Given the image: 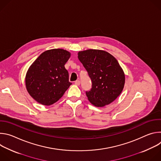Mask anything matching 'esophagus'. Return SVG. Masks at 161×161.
I'll return each mask as SVG.
<instances>
[{"label":"esophagus","instance_id":"34e87169","mask_svg":"<svg viewBox=\"0 0 161 161\" xmlns=\"http://www.w3.org/2000/svg\"><path fill=\"white\" fill-rule=\"evenodd\" d=\"M75 84L76 85H80V80H76V81H75Z\"/></svg>","mask_w":161,"mask_h":161}]
</instances>
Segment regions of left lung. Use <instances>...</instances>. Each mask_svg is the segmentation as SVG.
Listing matches in <instances>:
<instances>
[{"label":"left lung","mask_w":161,"mask_h":161,"mask_svg":"<svg viewBox=\"0 0 161 161\" xmlns=\"http://www.w3.org/2000/svg\"><path fill=\"white\" fill-rule=\"evenodd\" d=\"M78 55L92 81L90 90L86 91L88 101L97 107L111 103L121 94L125 84V75L117 60L99 50L81 51Z\"/></svg>","instance_id":"8db88e82"}]
</instances>
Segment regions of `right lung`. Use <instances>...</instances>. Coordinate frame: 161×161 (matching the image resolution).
Instances as JSON below:
<instances>
[{
    "instance_id": "1",
    "label": "right lung",
    "mask_w": 161,
    "mask_h": 161,
    "mask_svg": "<svg viewBox=\"0 0 161 161\" xmlns=\"http://www.w3.org/2000/svg\"><path fill=\"white\" fill-rule=\"evenodd\" d=\"M71 53L63 49L41 53L30 66L25 77L29 94L39 103L50 106L58 101L72 83L64 65Z\"/></svg>"
}]
</instances>
